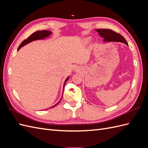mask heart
<instances>
[{
    "instance_id": "1",
    "label": "heart",
    "mask_w": 148,
    "mask_h": 148,
    "mask_svg": "<svg viewBox=\"0 0 148 148\" xmlns=\"http://www.w3.org/2000/svg\"><path fill=\"white\" fill-rule=\"evenodd\" d=\"M89 41H90V38H84L83 40V42L84 44H87V43H88Z\"/></svg>"
}]
</instances>
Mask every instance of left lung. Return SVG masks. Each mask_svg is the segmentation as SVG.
I'll list each match as a JSON object with an SVG mask.
<instances>
[{"label": "left lung", "mask_w": 148, "mask_h": 148, "mask_svg": "<svg viewBox=\"0 0 148 148\" xmlns=\"http://www.w3.org/2000/svg\"><path fill=\"white\" fill-rule=\"evenodd\" d=\"M96 31L99 33L100 36L104 39V42H120L128 46L127 41L122 35L115 33L112 30L108 29H97Z\"/></svg>", "instance_id": "obj_1"}]
</instances>
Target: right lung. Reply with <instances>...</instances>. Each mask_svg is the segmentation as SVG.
Instances as JSON below:
<instances>
[{
  "mask_svg": "<svg viewBox=\"0 0 148 148\" xmlns=\"http://www.w3.org/2000/svg\"><path fill=\"white\" fill-rule=\"evenodd\" d=\"M52 33L51 32V31H49V30H41V31H36V32H34V33H33L32 34H31L25 40H24V41L22 42L20 45L19 46L18 48V50L17 51H18L20 49H21V47H22L23 46L26 45V44H28V43H30L31 42H33L34 41H36V40H43L44 39H46L47 38H48L49 36H50ZM70 78V76H69L68 77H67L65 79V81L64 82V86H63V93H64V88H65V85L66 83V82L68 81V79H69ZM62 98V96L60 98V100L57 103H56V104L55 105H53V106L51 107V108H53V107H56L59 103L60 102L61 99Z\"/></svg>",
  "mask_w": 148,
  "mask_h": 148,
  "instance_id": "obj_1",
  "label": "right lung"
}]
</instances>
